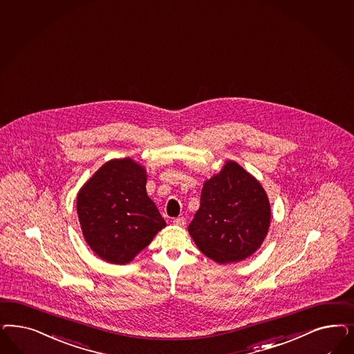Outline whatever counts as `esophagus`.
I'll return each instance as SVG.
<instances>
[{
	"label": "esophagus",
	"mask_w": 354,
	"mask_h": 354,
	"mask_svg": "<svg viewBox=\"0 0 354 354\" xmlns=\"http://www.w3.org/2000/svg\"><path fill=\"white\" fill-rule=\"evenodd\" d=\"M173 224H174L176 227H185V224H186V217H176V218L173 220Z\"/></svg>",
	"instance_id": "obj_1"
}]
</instances>
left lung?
I'll return each mask as SVG.
<instances>
[{
	"mask_svg": "<svg viewBox=\"0 0 354 354\" xmlns=\"http://www.w3.org/2000/svg\"><path fill=\"white\" fill-rule=\"evenodd\" d=\"M271 205L261 183L229 160L205 181L189 233L198 249L218 264L245 261L261 248Z\"/></svg>",
	"mask_w": 354,
	"mask_h": 354,
	"instance_id": "8db88e82",
	"label": "left lung"
}]
</instances>
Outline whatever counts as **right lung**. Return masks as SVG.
<instances>
[{
	"instance_id": "1",
	"label": "right lung",
	"mask_w": 354,
	"mask_h": 354,
	"mask_svg": "<svg viewBox=\"0 0 354 354\" xmlns=\"http://www.w3.org/2000/svg\"><path fill=\"white\" fill-rule=\"evenodd\" d=\"M146 183L145 167L125 158L106 161L80 187L77 212L82 233L105 262H131L167 225Z\"/></svg>"
}]
</instances>
